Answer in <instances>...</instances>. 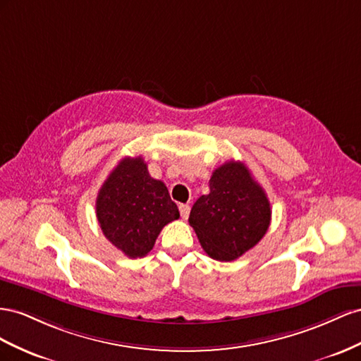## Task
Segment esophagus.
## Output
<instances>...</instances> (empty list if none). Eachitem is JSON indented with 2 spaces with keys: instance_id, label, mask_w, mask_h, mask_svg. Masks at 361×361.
Wrapping results in <instances>:
<instances>
[{
  "instance_id": "34e87169",
  "label": "esophagus",
  "mask_w": 361,
  "mask_h": 361,
  "mask_svg": "<svg viewBox=\"0 0 361 361\" xmlns=\"http://www.w3.org/2000/svg\"><path fill=\"white\" fill-rule=\"evenodd\" d=\"M180 214H181V218L183 219H188L189 218V213H190V205H188V204H180Z\"/></svg>"
}]
</instances>
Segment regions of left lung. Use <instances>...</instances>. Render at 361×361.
Here are the masks:
<instances>
[{
  "mask_svg": "<svg viewBox=\"0 0 361 361\" xmlns=\"http://www.w3.org/2000/svg\"><path fill=\"white\" fill-rule=\"evenodd\" d=\"M271 204L242 161L214 169L210 193L193 204L189 224L212 259L231 262L259 243L271 224Z\"/></svg>",
  "mask_w": 361,
  "mask_h": 361,
  "instance_id": "left-lung-1",
  "label": "left lung"
}]
</instances>
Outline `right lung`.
<instances>
[{
	"instance_id": "obj_1",
	"label": "right lung",
	"mask_w": 361,
	"mask_h": 361,
	"mask_svg": "<svg viewBox=\"0 0 361 361\" xmlns=\"http://www.w3.org/2000/svg\"><path fill=\"white\" fill-rule=\"evenodd\" d=\"M97 218L102 233L130 259L145 257L164 225L180 218L168 188L154 180L139 157L122 159L97 197Z\"/></svg>"
}]
</instances>
